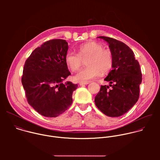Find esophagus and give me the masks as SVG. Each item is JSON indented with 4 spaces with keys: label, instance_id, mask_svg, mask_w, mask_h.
<instances>
[{
    "label": "esophagus",
    "instance_id": "obj_1",
    "mask_svg": "<svg viewBox=\"0 0 160 160\" xmlns=\"http://www.w3.org/2000/svg\"><path fill=\"white\" fill-rule=\"evenodd\" d=\"M89 82H79V85H87L88 84Z\"/></svg>",
    "mask_w": 160,
    "mask_h": 160
}]
</instances>
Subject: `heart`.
<instances>
[{"instance_id":"obj_1","label":"heart","mask_w":160,"mask_h":160,"mask_svg":"<svg viewBox=\"0 0 160 160\" xmlns=\"http://www.w3.org/2000/svg\"><path fill=\"white\" fill-rule=\"evenodd\" d=\"M78 54L70 51L65 56V62L73 72L80 69L83 61L87 66L79 71L74 77L78 82H88L106 74L111 70L113 56L111 51L104 49L103 45L97 42L90 41L81 45Z\"/></svg>"}]
</instances>
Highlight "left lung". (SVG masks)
<instances>
[{"mask_svg":"<svg viewBox=\"0 0 160 160\" xmlns=\"http://www.w3.org/2000/svg\"><path fill=\"white\" fill-rule=\"evenodd\" d=\"M105 40L113 56L112 70L104 78L109 85H101L95 104L104 115L118 117L126 113L138 101L142 73L139 62L132 49L115 38L98 37ZM111 86L112 88L109 89Z\"/></svg>","mask_w":160,"mask_h":160,"instance_id":"1","label":"left lung"}]
</instances>
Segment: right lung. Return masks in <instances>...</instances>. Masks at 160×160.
I'll list each match as a JSON object with an SVG mask.
<instances>
[{
    "instance_id": "obj_1",
    "label": "right lung",
    "mask_w": 160,
    "mask_h": 160,
    "mask_svg": "<svg viewBox=\"0 0 160 160\" xmlns=\"http://www.w3.org/2000/svg\"><path fill=\"white\" fill-rule=\"evenodd\" d=\"M68 42L53 39L36 48L27 59L21 82L28 104L41 115L56 117L72 104L78 87L71 82L62 83L71 75L65 62Z\"/></svg>"
}]
</instances>
